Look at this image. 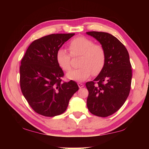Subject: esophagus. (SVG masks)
Masks as SVG:
<instances>
[{
    "label": "esophagus",
    "mask_w": 149,
    "mask_h": 149,
    "mask_svg": "<svg viewBox=\"0 0 149 149\" xmlns=\"http://www.w3.org/2000/svg\"><path fill=\"white\" fill-rule=\"evenodd\" d=\"M77 85H78V86H79V87L80 88V89H81V88H83V87H84V85L82 84H81V83H78Z\"/></svg>",
    "instance_id": "34e87169"
}]
</instances>
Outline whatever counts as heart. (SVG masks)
<instances>
[{
    "mask_svg": "<svg viewBox=\"0 0 149 149\" xmlns=\"http://www.w3.org/2000/svg\"><path fill=\"white\" fill-rule=\"evenodd\" d=\"M68 48L72 56H80L78 65L80 68L70 70L66 74L70 80L84 81L91 75L99 74L104 68L106 62V52L100 45H96L92 40L84 36L77 37L69 42ZM56 62L63 70L71 68L70 56L66 50L59 49L56 54Z\"/></svg>",
    "mask_w": 149,
    "mask_h": 149,
    "instance_id": "b5f03b06",
    "label": "heart"
}]
</instances>
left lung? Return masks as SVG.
I'll list each match as a JSON object with an SVG mask.
<instances>
[{"label": "left lung", "mask_w": 149, "mask_h": 149, "mask_svg": "<svg viewBox=\"0 0 149 149\" xmlns=\"http://www.w3.org/2000/svg\"><path fill=\"white\" fill-rule=\"evenodd\" d=\"M86 33L97 40L106 52L104 68L93 81L86 83L87 106L91 114L107 117L117 112L129 96L132 77L129 53L124 45L108 33Z\"/></svg>", "instance_id": "8db88e82"}]
</instances>
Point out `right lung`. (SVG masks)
Returning a JSON list of instances; mask_svg holds the SVG:
<instances>
[{
    "label": "right lung",
    "instance_id": "add662e5",
    "mask_svg": "<svg viewBox=\"0 0 149 149\" xmlns=\"http://www.w3.org/2000/svg\"><path fill=\"white\" fill-rule=\"evenodd\" d=\"M75 33L51 34L31 42L19 68L20 87L35 112L47 117L62 114L79 89L76 82H61L64 72L56 62L57 50Z\"/></svg>",
    "mask_w": 149,
    "mask_h": 149
}]
</instances>
